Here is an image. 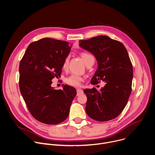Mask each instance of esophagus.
Instances as JSON below:
<instances>
[{"mask_svg":"<svg viewBox=\"0 0 155 155\" xmlns=\"http://www.w3.org/2000/svg\"><path fill=\"white\" fill-rule=\"evenodd\" d=\"M83 93V90L80 89V88H78V89L77 90V96H79V95H80V94H81Z\"/></svg>","mask_w":155,"mask_h":155,"instance_id":"1","label":"esophagus"}]
</instances>
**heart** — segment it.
Wrapping results in <instances>:
<instances>
[{
	"instance_id": "1",
	"label": "heart",
	"mask_w": 155,
	"mask_h": 155,
	"mask_svg": "<svg viewBox=\"0 0 155 155\" xmlns=\"http://www.w3.org/2000/svg\"><path fill=\"white\" fill-rule=\"evenodd\" d=\"M80 56H81V58L83 59L86 65H87L88 64L94 59L93 56L91 54L87 53H85V52L81 53L80 54ZM69 59H70L69 56H67L65 58L63 64H62V69H64V70L68 69L69 63ZM82 81H83V78L81 77H80L78 75H75V74L71 75L70 76L66 78L65 80V83L68 84L72 86H75V87L79 86Z\"/></svg>"
}]
</instances>
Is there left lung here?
<instances>
[{"label":"left lung","mask_w":155,"mask_h":155,"mask_svg":"<svg viewBox=\"0 0 155 155\" xmlns=\"http://www.w3.org/2000/svg\"><path fill=\"white\" fill-rule=\"evenodd\" d=\"M79 45L93 53L98 62L91 83H106L101 91L86 89L87 115L98 121L117 118L126 107L132 91L133 69L123 44L108 36L99 35L80 40Z\"/></svg>","instance_id":"obj_1"}]
</instances>
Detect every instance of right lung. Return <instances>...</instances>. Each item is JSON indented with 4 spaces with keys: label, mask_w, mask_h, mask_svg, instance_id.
<instances>
[{
    "label": "right lung",
    "mask_w": 155,
    "mask_h": 155,
    "mask_svg": "<svg viewBox=\"0 0 155 155\" xmlns=\"http://www.w3.org/2000/svg\"><path fill=\"white\" fill-rule=\"evenodd\" d=\"M69 42L43 38L28 46L19 67V86L22 96L32 116L37 121L56 124L69 116L75 88L64 85L54 90L52 79L61 76L62 64L71 47Z\"/></svg>",
    "instance_id": "obj_1"
}]
</instances>
